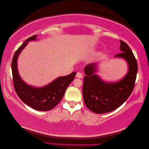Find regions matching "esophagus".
<instances>
[{
  "label": "esophagus",
  "mask_w": 149,
  "mask_h": 149,
  "mask_svg": "<svg viewBox=\"0 0 149 149\" xmlns=\"http://www.w3.org/2000/svg\"><path fill=\"white\" fill-rule=\"evenodd\" d=\"M76 77H77V78H79V79L83 78V74H82V73L78 72L76 74Z\"/></svg>",
  "instance_id": "obj_1"
}]
</instances>
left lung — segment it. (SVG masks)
Segmentation results:
<instances>
[{
  "mask_svg": "<svg viewBox=\"0 0 149 149\" xmlns=\"http://www.w3.org/2000/svg\"><path fill=\"white\" fill-rule=\"evenodd\" d=\"M121 54L116 58H123L127 62V74L117 82L109 83L102 80L97 72V63L89 64L84 68L83 96L85 106L95 113L103 114L117 109L123 104L134 89L138 71V64L130 47L120 40Z\"/></svg>",
  "mask_w": 149,
  "mask_h": 149,
  "instance_id": "1",
  "label": "left lung"
}]
</instances>
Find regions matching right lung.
<instances>
[{
    "mask_svg": "<svg viewBox=\"0 0 149 149\" xmlns=\"http://www.w3.org/2000/svg\"><path fill=\"white\" fill-rule=\"evenodd\" d=\"M36 36L34 35L26 40L14 54L11 62L13 82L16 93L24 103L36 111H47L58 104L67 87L74 80L77 72H73L67 76L58 77L42 87H34L26 84L18 73L17 58L28 42L36 40Z\"/></svg>",
    "mask_w": 149,
    "mask_h": 149,
    "instance_id": "1",
    "label": "right lung"
}]
</instances>
